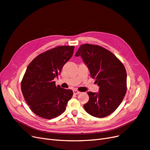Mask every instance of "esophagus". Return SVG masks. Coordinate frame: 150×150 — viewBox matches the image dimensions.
<instances>
[{
  "label": "esophagus",
  "instance_id": "1",
  "mask_svg": "<svg viewBox=\"0 0 150 150\" xmlns=\"http://www.w3.org/2000/svg\"><path fill=\"white\" fill-rule=\"evenodd\" d=\"M73 93L74 94H79L80 93V92L78 91H77V90H73Z\"/></svg>",
  "mask_w": 150,
  "mask_h": 150
}]
</instances>
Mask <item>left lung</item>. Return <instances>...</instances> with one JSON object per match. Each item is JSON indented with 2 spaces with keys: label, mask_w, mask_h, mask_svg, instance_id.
<instances>
[{
  "label": "left lung",
  "mask_w": 150,
  "mask_h": 150,
  "mask_svg": "<svg viewBox=\"0 0 150 150\" xmlns=\"http://www.w3.org/2000/svg\"><path fill=\"white\" fill-rule=\"evenodd\" d=\"M75 56L83 59L91 76L99 86L98 93L88 92L89 99L84 105L85 111L96 117L111 115L126 94L127 74L124 65L112 52L97 45H81Z\"/></svg>",
  "instance_id": "8db88e82"
}]
</instances>
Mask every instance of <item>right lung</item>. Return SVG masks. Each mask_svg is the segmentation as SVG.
Returning a JSON list of instances; mask_svg holds the SVG:
<instances>
[{
	"label": "right lung",
	"instance_id": "add662e5",
	"mask_svg": "<svg viewBox=\"0 0 150 150\" xmlns=\"http://www.w3.org/2000/svg\"><path fill=\"white\" fill-rule=\"evenodd\" d=\"M74 46H58L40 54L27 67L21 91L30 110L45 119H52L66 110L73 92L56 86L54 79L73 54Z\"/></svg>",
	"mask_w": 150,
	"mask_h": 150
}]
</instances>
